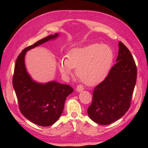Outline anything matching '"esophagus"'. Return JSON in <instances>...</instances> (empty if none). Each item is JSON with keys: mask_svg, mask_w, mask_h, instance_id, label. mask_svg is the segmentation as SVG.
Here are the masks:
<instances>
[{"mask_svg": "<svg viewBox=\"0 0 148 148\" xmlns=\"http://www.w3.org/2000/svg\"><path fill=\"white\" fill-rule=\"evenodd\" d=\"M76 90H77L78 92H82V91L84 90V88L83 86H82V85H78V86H77V88H76Z\"/></svg>", "mask_w": 148, "mask_h": 148, "instance_id": "esophagus-1", "label": "esophagus"}]
</instances>
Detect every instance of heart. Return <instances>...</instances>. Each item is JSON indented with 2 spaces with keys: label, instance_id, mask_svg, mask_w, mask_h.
<instances>
[{
  "label": "heart",
  "instance_id": "obj_1",
  "mask_svg": "<svg viewBox=\"0 0 148 148\" xmlns=\"http://www.w3.org/2000/svg\"><path fill=\"white\" fill-rule=\"evenodd\" d=\"M114 52L105 44H92L70 50L66 58L59 62V69L65 77L76 75L87 86H92L102 82L107 77L112 64Z\"/></svg>",
  "mask_w": 148,
  "mask_h": 148
}]
</instances>
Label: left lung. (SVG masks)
<instances>
[{
  "label": "left lung",
  "mask_w": 148,
  "mask_h": 148,
  "mask_svg": "<svg viewBox=\"0 0 148 148\" xmlns=\"http://www.w3.org/2000/svg\"><path fill=\"white\" fill-rule=\"evenodd\" d=\"M115 64L106 79L95 88L88 107L89 118L99 125H109L125 115L130 106L137 69L128 49L119 41Z\"/></svg>",
  "instance_id": "obj_1"
}]
</instances>
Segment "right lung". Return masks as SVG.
Returning <instances> with one entry per match:
<instances>
[{
	"label": "right lung",
	"mask_w": 148,
	"mask_h": 148,
	"mask_svg": "<svg viewBox=\"0 0 148 148\" xmlns=\"http://www.w3.org/2000/svg\"><path fill=\"white\" fill-rule=\"evenodd\" d=\"M59 36L58 33L49 35L25 48L17 57L15 66L13 86L21 112L30 122L42 127L57 122L64 110L66 97L73 89L56 81L45 83L35 81L26 70L25 56L31 49Z\"/></svg>",
	"instance_id": "1"
}]
</instances>
